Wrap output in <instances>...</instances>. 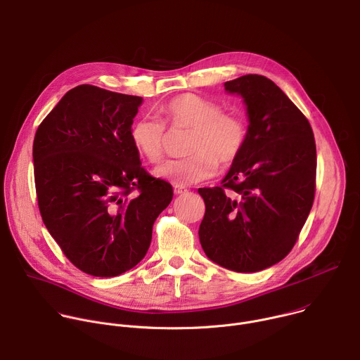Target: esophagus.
I'll return each mask as SVG.
<instances>
[{"label": "esophagus", "mask_w": 360, "mask_h": 360, "mask_svg": "<svg viewBox=\"0 0 360 360\" xmlns=\"http://www.w3.org/2000/svg\"><path fill=\"white\" fill-rule=\"evenodd\" d=\"M186 191H187V188L184 186H180V184L174 186V194H183Z\"/></svg>", "instance_id": "34e87169"}]
</instances>
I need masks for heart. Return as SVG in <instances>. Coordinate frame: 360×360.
<instances>
[{"label":"heart","mask_w":360,"mask_h":360,"mask_svg":"<svg viewBox=\"0 0 360 360\" xmlns=\"http://www.w3.org/2000/svg\"><path fill=\"white\" fill-rule=\"evenodd\" d=\"M163 120L173 129L188 130L184 159L169 160L155 174L174 184H193L211 177L217 166L233 165L243 153L248 140L247 122L210 99L183 94L170 99L163 108ZM136 152L149 163H159L165 156L166 129L153 116L139 117L130 129Z\"/></svg>","instance_id":"heart-1"}]
</instances>
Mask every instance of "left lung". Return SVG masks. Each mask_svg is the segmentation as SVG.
<instances>
[{
    "mask_svg": "<svg viewBox=\"0 0 360 360\" xmlns=\"http://www.w3.org/2000/svg\"><path fill=\"white\" fill-rule=\"evenodd\" d=\"M243 96L248 140L220 187L198 188L205 255L236 272L262 271L294 248L314 204L316 146L304 113L271 79L244 75L224 84Z\"/></svg>",
    "mask_w": 360,
    "mask_h": 360,
    "instance_id": "1",
    "label": "left lung"
}]
</instances>
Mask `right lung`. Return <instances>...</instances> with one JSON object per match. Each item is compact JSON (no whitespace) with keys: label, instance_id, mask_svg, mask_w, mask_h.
Segmentation results:
<instances>
[{"label":"right lung","instance_id":"obj_1","mask_svg":"<svg viewBox=\"0 0 360 360\" xmlns=\"http://www.w3.org/2000/svg\"><path fill=\"white\" fill-rule=\"evenodd\" d=\"M140 96L79 85L38 126L32 158L38 207L65 257L94 276L145 258L170 183L141 167L130 129Z\"/></svg>","mask_w":360,"mask_h":360}]
</instances>
